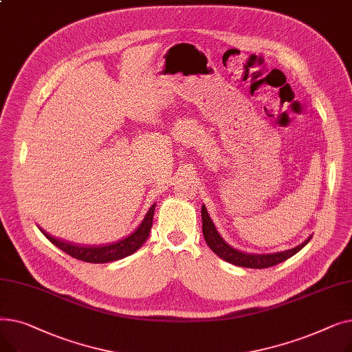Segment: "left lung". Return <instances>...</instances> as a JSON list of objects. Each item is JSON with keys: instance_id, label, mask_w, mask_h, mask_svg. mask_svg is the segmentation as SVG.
Returning a JSON list of instances; mask_svg holds the SVG:
<instances>
[{"instance_id": "1", "label": "left lung", "mask_w": 352, "mask_h": 352, "mask_svg": "<svg viewBox=\"0 0 352 352\" xmlns=\"http://www.w3.org/2000/svg\"><path fill=\"white\" fill-rule=\"evenodd\" d=\"M201 217H202V234H204L206 243L208 244V247L219 256L226 260L230 264L238 265V267H245V268H268L272 265L280 264L285 260H288L289 256H292L294 254H297L309 239H307L305 243H302L301 245L295 247L292 250L288 251H281L276 254H270V255H251V254H245L238 250H234L232 247H230L221 235L217 232L212 221L207 212L206 206H202L201 208Z\"/></svg>"}]
</instances>
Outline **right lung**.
<instances>
[{
  "label": "right lung",
  "mask_w": 352,
  "mask_h": 352,
  "mask_svg": "<svg viewBox=\"0 0 352 352\" xmlns=\"http://www.w3.org/2000/svg\"><path fill=\"white\" fill-rule=\"evenodd\" d=\"M154 210H155V204H153L151 208L148 210L146 215L142 219V223L138 226V228L131 235L113 245H104V247L72 245V244L61 241V239L51 236L41 228L40 230L55 247H58L60 250H63L65 254L71 255L72 258H77V260H81L85 263H92V264H104V263L121 260V258H125L128 255L134 254L145 243V239L148 238V235H150V230L153 226Z\"/></svg>",
  "instance_id": "right-lung-1"
}]
</instances>
